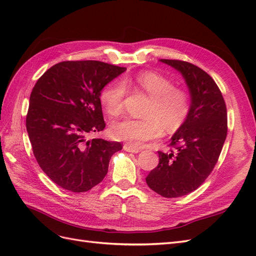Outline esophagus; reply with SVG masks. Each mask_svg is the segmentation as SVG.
<instances>
[{"label":"esophagus","instance_id":"esophagus-1","mask_svg":"<svg viewBox=\"0 0 256 256\" xmlns=\"http://www.w3.org/2000/svg\"><path fill=\"white\" fill-rule=\"evenodd\" d=\"M124 150H125L128 152H134V154L140 152V148H136V147H134V146H131V145H129V144H125V145H124Z\"/></svg>","mask_w":256,"mask_h":256}]
</instances>
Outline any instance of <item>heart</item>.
I'll use <instances>...</instances> for the list:
<instances>
[{
  "label": "heart",
  "instance_id": "obj_1",
  "mask_svg": "<svg viewBox=\"0 0 256 256\" xmlns=\"http://www.w3.org/2000/svg\"><path fill=\"white\" fill-rule=\"evenodd\" d=\"M134 84L150 97L141 118H124L113 122L111 136L129 145L140 146L162 134V125L168 131H175L187 120L191 109L189 92L175 88L168 76L156 72H143L134 78L124 79L108 84L100 94L104 111L111 116H118L124 108L126 85Z\"/></svg>",
  "mask_w": 256,
  "mask_h": 256
}]
</instances>
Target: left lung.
Returning <instances> with one entry per match:
<instances>
[{"label":"left lung","instance_id":"8db88e82","mask_svg":"<svg viewBox=\"0 0 256 256\" xmlns=\"http://www.w3.org/2000/svg\"><path fill=\"white\" fill-rule=\"evenodd\" d=\"M184 76L191 109L171 138L173 150L159 154V164L146 177L148 187L164 198H180L194 191L214 170L228 134V112L214 79L188 62L160 60Z\"/></svg>","mask_w":256,"mask_h":256}]
</instances>
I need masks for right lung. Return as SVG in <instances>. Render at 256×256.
I'll return each mask as SVG.
<instances>
[{
	"mask_svg": "<svg viewBox=\"0 0 256 256\" xmlns=\"http://www.w3.org/2000/svg\"><path fill=\"white\" fill-rule=\"evenodd\" d=\"M126 67L99 60H66L49 68L33 88L26 130L33 154L50 180L72 192L102 182L120 142L86 136L104 129L100 94Z\"/></svg>",
	"mask_w": 256,
	"mask_h": 256,
	"instance_id": "1",
	"label": "right lung"
}]
</instances>
